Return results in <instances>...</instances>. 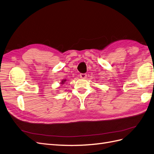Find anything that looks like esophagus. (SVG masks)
<instances>
[{"label":"esophagus","instance_id":"obj_1","mask_svg":"<svg viewBox=\"0 0 154 154\" xmlns=\"http://www.w3.org/2000/svg\"><path fill=\"white\" fill-rule=\"evenodd\" d=\"M87 74L86 73H81L80 74V77L82 78V79H85V78H86V77H87Z\"/></svg>","mask_w":154,"mask_h":154}]
</instances>
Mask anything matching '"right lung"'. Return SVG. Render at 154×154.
I'll use <instances>...</instances> for the list:
<instances>
[{
    "instance_id": "right-lung-1",
    "label": "right lung",
    "mask_w": 154,
    "mask_h": 154,
    "mask_svg": "<svg viewBox=\"0 0 154 154\" xmlns=\"http://www.w3.org/2000/svg\"><path fill=\"white\" fill-rule=\"evenodd\" d=\"M66 82V80H63L62 82V83L63 84V83H64V82Z\"/></svg>"
}]
</instances>
